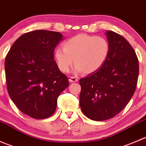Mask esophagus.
<instances>
[{
	"label": "esophagus",
	"mask_w": 146,
	"mask_h": 146,
	"mask_svg": "<svg viewBox=\"0 0 146 146\" xmlns=\"http://www.w3.org/2000/svg\"><path fill=\"white\" fill-rule=\"evenodd\" d=\"M77 81H78L77 78L73 77V76L70 77V78H69V82H77Z\"/></svg>",
	"instance_id": "1"
}]
</instances>
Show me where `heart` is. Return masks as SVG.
I'll use <instances>...</instances> for the list:
<instances>
[{"label": "heart", "instance_id": "b5f03b06", "mask_svg": "<svg viewBox=\"0 0 146 146\" xmlns=\"http://www.w3.org/2000/svg\"><path fill=\"white\" fill-rule=\"evenodd\" d=\"M64 48H58L54 53L58 69L68 73L74 63L76 73H92L97 71L108 58L110 45L102 36L78 34L67 39L63 44Z\"/></svg>", "mask_w": 146, "mask_h": 146}]
</instances>
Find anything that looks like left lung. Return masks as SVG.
Wrapping results in <instances>:
<instances>
[{"instance_id": "8db88e82", "label": "left lung", "mask_w": 146, "mask_h": 146, "mask_svg": "<svg viewBox=\"0 0 146 146\" xmlns=\"http://www.w3.org/2000/svg\"><path fill=\"white\" fill-rule=\"evenodd\" d=\"M106 35L110 45L108 58L99 70L79 80L80 108L94 121L112 118L127 105L139 73L138 58L129 42L112 31Z\"/></svg>"}]
</instances>
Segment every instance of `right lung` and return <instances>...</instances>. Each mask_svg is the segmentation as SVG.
Wrapping results in <instances>:
<instances>
[{
    "mask_svg": "<svg viewBox=\"0 0 146 146\" xmlns=\"http://www.w3.org/2000/svg\"><path fill=\"white\" fill-rule=\"evenodd\" d=\"M62 36L42 29L27 32L14 42L5 57L8 94L17 108L32 118L51 117L58 97L69 85L54 60Z\"/></svg>",
    "mask_w": 146,
    "mask_h": 146,
    "instance_id": "obj_1",
    "label": "right lung"
}]
</instances>
